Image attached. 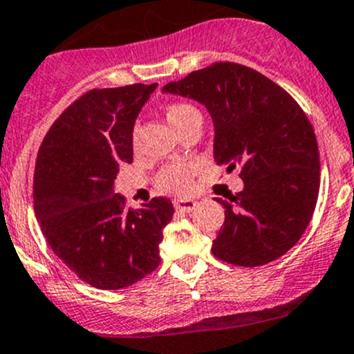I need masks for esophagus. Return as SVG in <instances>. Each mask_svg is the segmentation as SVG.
Masks as SVG:
<instances>
[{
	"instance_id": "obj_1",
	"label": "esophagus",
	"mask_w": 354,
	"mask_h": 354,
	"mask_svg": "<svg viewBox=\"0 0 354 354\" xmlns=\"http://www.w3.org/2000/svg\"><path fill=\"white\" fill-rule=\"evenodd\" d=\"M174 205L179 212H186V214H189V212H193L194 208H196L198 203L194 200H189V198H180V200H175Z\"/></svg>"
}]
</instances>
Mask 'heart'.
I'll list each match as a JSON object with an SVG mask.
<instances>
[{
  "mask_svg": "<svg viewBox=\"0 0 354 354\" xmlns=\"http://www.w3.org/2000/svg\"><path fill=\"white\" fill-rule=\"evenodd\" d=\"M194 107L191 104L186 102H175L170 104L167 107V120L168 123L177 129L179 123H183L184 118L187 114L194 113ZM191 180H193V168L186 163H174L168 165V167L161 168L160 174L156 177V184L161 191L165 193H171V194H184L189 191L191 187Z\"/></svg>",
  "mask_w": 354,
  "mask_h": 354,
  "instance_id": "b5f03b06",
  "label": "heart"
}]
</instances>
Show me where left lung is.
<instances>
[{
	"mask_svg": "<svg viewBox=\"0 0 354 354\" xmlns=\"http://www.w3.org/2000/svg\"><path fill=\"white\" fill-rule=\"evenodd\" d=\"M163 92L203 104L214 121V160L241 168L243 191L225 208L212 245L217 259L257 268L287 254L304 234L319 191L315 130L297 102L264 74L215 62L170 82Z\"/></svg>",
	"mask_w": 354,
	"mask_h": 354,
	"instance_id": "1",
	"label": "left lung"
}]
</instances>
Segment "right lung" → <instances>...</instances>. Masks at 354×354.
<instances>
[{
  "mask_svg": "<svg viewBox=\"0 0 354 354\" xmlns=\"http://www.w3.org/2000/svg\"><path fill=\"white\" fill-rule=\"evenodd\" d=\"M95 88L50 127L36 158L35 214L53 254L100 290L130 287L160 264V243L174 205L153 198L124 208L114 193L121 163H132V133L156 88Z\"/></svg>",
  "mask_w": 354,
  "mask_h": 354,
  "instance_id": "obj_1",
  "label": "right lung"
}]
</instances>
